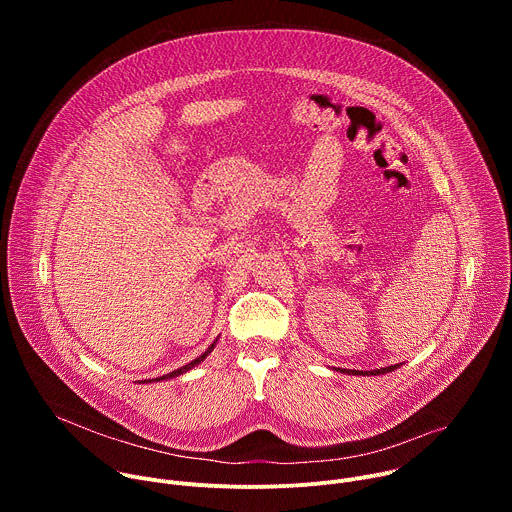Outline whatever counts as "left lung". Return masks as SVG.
<instances>
[{
    "mask_svg": "<svg viewBox=\"0 0 512 512\" xmlns=\"http://www.w3.org/2000/svg\"><path fill=\"white\" fill-rule=\"evenodd\" d=\"M399 369V364H391V367H383V369H375V371H352V369H338V373L344 375H362V377H379V375H387Z\"/></svg>",
    "mask_w": 512,
    "mask_h": 512,
    "instance_id": "left-lung-1",
    "label": "left lung"
}]
</instances>
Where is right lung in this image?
Segmentation results:
<instances>
[{"instance_id": "obj_1", "label": "right lung", "mask_w": 512, "mask_h": 512, "mask_svg": "<svg viewBox=\"0 0 512 512\" xmlns=\"http://www.w3.org/2000/svg\"><path fill=\"white\" fill-rule=\"evenodd\" d=\"M216 342H218V338H216V340H214V342H212V344H210V346H208V348H206V350H204V354H200V356H198V358H194V360H192V362H188V364H184V367H180V369H176V371H172V373H168V375H164V377H158V379H152V381H148V383H154V381H164V379H166V381H168V379H174V377H180V375H184V373H188V371H192V369H194V367H198V364H200V362H202V360H204V358H206V356H208V354H210V352H212V350H214V346H216ZM141 383H145V381H141Z\"/></svg>"}]
</instances>
